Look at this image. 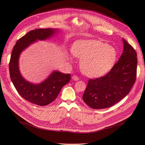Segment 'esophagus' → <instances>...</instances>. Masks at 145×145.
<instances>
[{
    "label": "esophagus",
    "mask_w": 145,
    "mask_h": 145,
    "mask_svg": "<svg viewBox=\"0 0 145 145\" xmlns=\"http://www.w3.org/2000/svg\"><path fill=\"white\" fill-rule=\"evenodd\" d=\"M72 79L74 80V81H78L79 79V78L78 76H77L76 75H73L72 76Z\"/></svg>",
    "instance_id": "obj_1"
}]
</instances>
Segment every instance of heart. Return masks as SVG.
Instances as JSON below:
<instances>
[{
  "mask_svg": "<svg viewBox=\"0 0 145 145\" xmlns=\"http://www.w3.org/2000/svg\"><path fill=\"white\" fill-rule=\"evenodd\" d=\"M73 54L81 59L82 72L89 77H100L114 66L117 52L114 47L97 40H79L74 43Z\"/></svg>",
  "mask_w": 145,
  "mask_h": 145,
  "instance_id": "obj_1",
  "label": "heart"
}]
</instances>
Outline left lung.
<instances>
[{
    "mask_svg": "<svg viewBox=\"0 0 145 145\" xmlns=\"http://www.w3.org/2000/svg\"><path fill=\"white\" fill-rule=\"evenodd\" d=\"M124 51L118 61L106 75L90 79L83 94L84 102L90 108H109L130 93L137 76V53L124 39Z\"/></svg>",
    "mask_w": 145,
    "mask_h": 145,
    "instance_id": "obj_1",
    "label": "left lung"
}]
</instances>
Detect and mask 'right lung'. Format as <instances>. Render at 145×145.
Returning a JSON list of instances; mask_svg holds the SVG:
<instances>
[{"label":"right lung","instance_id":"obj_1","mask_svg":"<svg viewBox=\"0 0 145 145\" xmlns=\"http://www.w3.org/2000/svg\"><path fill=\"white\" fill-rule=\"evenodd\" d=\"M57 29H39L29 31L19 39L13 48L9 69L10 79L18 94L29 102L38 106L52 103L60 93L62 87L71 80V74L53 72L44 82L33 84L21 76L18 68L20 54L25 48L37 40H45L54 35Z\"/></svg>","mask_w":145,"mask_h":145}]
</instances>
